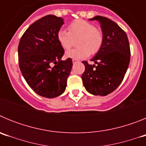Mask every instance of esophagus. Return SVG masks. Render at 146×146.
Listing matches in <instances>:
<instances>
[{
	"label": "esophagus",
	"instance_id": "1",
	"mask_svg": "<svg viewBox=\"0 0 146 146\" xmlns=\"http://www.w3.org/2000/svg\"><path fill=\"white\" fill-rule=\"evenodd\" d=\"M77 61H78V60H76V59H72V63H73V64H75L76 62H77Z\"/></svg>",
	"mask_w": 146,
	"mask_h": 146
}]
</instances>
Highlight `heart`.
<instances>
[{"instance_id":"b5f03b06","label":"heart","mask_w":146,"mask_h":146,"mask_svg":"<svg viewBox=\"0 0 146 146\" xmlns=\"http://www.w3.org/2000/svg\"><path fill=\"white\" fill-rule=\"evenodd\" d=\"M69 31L60 29L57 33V38L60 46L65 50L71 48L74 40L78 38V47L69 50L66 56L73 59H83L90 53L99 52L103 44V33L93 23L84 20H75L68 26Z\"/></svg>"}]
</instances>
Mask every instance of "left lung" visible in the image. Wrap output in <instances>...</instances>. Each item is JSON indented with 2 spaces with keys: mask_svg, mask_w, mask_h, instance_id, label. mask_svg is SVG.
<instances>
[{
  "mask_svg": "<svg viewBox=\"0 0 146 146\" xmlns=\"http://www.w3.org/2000/svg\"><path fill=\"white\" fill-rule=\"evenodd\" d=\"M101 24L103 44L91 65L82 61L85 72L82 74L83 86L94 95L106 96L114 91L124 78L130 61V47L126 32L109 18L96 16L90 20Z\"/></svg>",
  "mask_w": 146,
  "mask_h": 146,
  "instance_id": "obj_1",
  "label": "left lung"
}]
</instances>
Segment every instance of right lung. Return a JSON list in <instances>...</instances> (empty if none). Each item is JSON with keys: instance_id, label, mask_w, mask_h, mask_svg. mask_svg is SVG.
Returning <instances> with one entry per match:
<instances>
[{"instance_id": "1", "label": "right lung", "mask_w": 146, "mask_h": 146, "mask_svg": "<svg viewBox=\"0 0 146 146\" xmlns=\"http://www.w3.org/2000/svg\"><path fill=\"white\" fill-rule=\"evenodd\" d=\"M64 20L47 15L30 25L18 46L19 66L28 86L40 96L54 98L65 91L72 67L70 58L62 60L64 48L57 33Z\"/></svg>"}]
</instances>
